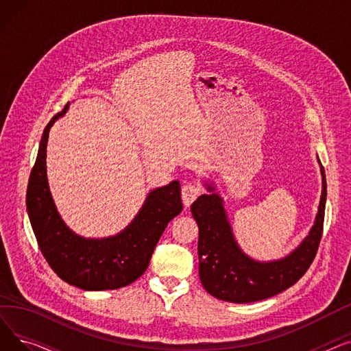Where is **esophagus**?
I'll return each mask as SVG.
<instances>
[{
	"instance_id": "1",
	"label": "esophagus",
	"mask_w": 351,
	"mask_h": 351,
	"mask_svg": "<svg viewBox=\"0 0 351 351\" xmlns=\"http://www.w3.org/2000/svg\"><path fill=\"white\" fill-rule=\"evenodd\" d=\"M200 193H202V188L197 185V183H193V182L186 183V185L182 188L183 204H185V206H191Z\"/></svg>"
}]
</instances>
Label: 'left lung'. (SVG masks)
<instances>
[{"label": "left lung", "mask_w": 351, "mask_h": 351, "mask_svg": "<svg viewBox=\"0 0 351 351\" xmlns=\"http://www.w3.org/2000/svg\"><path fill=\"white\" fill-rule=\"evenodd\" d=\"M322 166V163H320ZM322 197L315 225L304 241L283 259L257 262L239 247L228 220L223 200L213 193L199 196L191 212L199 226V278L209 294L232 303L269 299L296 283L315 261L323 233L327 183L322 166Z\"/></svg>", "instance_id": "8db88e82"}]
</instances>
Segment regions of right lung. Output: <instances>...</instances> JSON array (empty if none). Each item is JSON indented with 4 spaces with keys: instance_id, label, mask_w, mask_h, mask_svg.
I'll return each instance as SVG.
<instances>
[{
    "instance_id": "right-lung-1",
    "label": "right lung",
    "mask_w": 351,
    "mask_h": 351,
    "mask_svg": "<svg viewBox=\"0 0 351 351\" xmlns=\"http://www.w3.org/2000/svg\"><path fill=\"white\" fill-rule=\"evenodd\" d=\"M66 109L68 105L44 129L28 180L29 222L45 261L64 282L82 290L119 289L145 273L163 230L182 212L180 183L154 189L132 222L115 236L86 239L73 233L55 208L45 162L49 129Z\"/></svg>"
}]
</instances>
